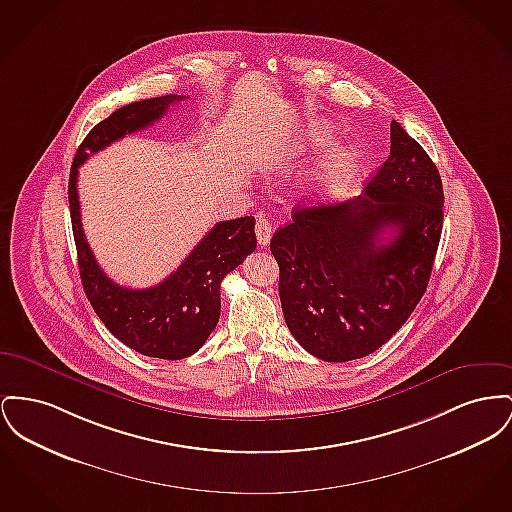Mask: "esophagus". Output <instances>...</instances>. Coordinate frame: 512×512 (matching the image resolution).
Returning <instances> with one entry per match:
<instances>
[{"label":"esophagus","mask_w":512,"mask_h":512,"mask_svg":"<svg viewBox=\"0 0 512 512\" xmlns=\"http://www.w3.org/2000/svg\"><path fill=\"white\" fill-rule=\"evenodd\" d=\"M255 236H257V243L261 247L269 245L272 238V224L267 216H259L255 222Z\"/></svg>","instance_id":"1"}]
</instances>
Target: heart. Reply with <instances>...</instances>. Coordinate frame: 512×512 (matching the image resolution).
<instances>
[{"mask_svg":"<svg viewBox=\"0 0 512 512\" xmlns=\"http://www.w3.org/2000/svg\"><path fill=\"white\" fill-rule=\"evenodd\" d=\"M332 135H334V131H332L331 125L313 123L305 133V145L327 143ZM354 164H356V152L352 151L350 147H346V145H338L319 164V168L315 172V180L319 181L321 185L342 180L354 168Z\"/></svg>","mask_w":512,"mask_h":512,"instance_id":"1","label":"heart"}]
</instances>
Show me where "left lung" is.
<instances>
[{
  "label": "left lung",
  "mask_w": 512,
  "mask_h": 512,
  "mask_svg": "<svg viewBox=\"0 0 512 512\" xmlns=\"http://www.w3.org/2000/svg\"><path fill=\"white\" fill-rule=\"evenodd\" d=\"M443 203L437 166L392 121L391 154L363 195L292 211L271 251L286 325L309 354L360 360L408 321L433 269Z\"/></svg>",
  "instance_id": "8db88e82"
}]
</instances>
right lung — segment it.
Returning a JSON list of instances; mask_svg holds the SVG:
<instances>
[{
    "label": "right lung",
    "mask_w": 512,
    "mask_h": 512,
    "mask_svg": "<svg viewBox=\"0 0 512 512\" xmlns=\"http://www.w3.org/2000/svg\"><path fill=\"white\" fill-rule=\"evenodd\" d=\"M183 98L166 94L133 102L94 125L73 158L67 191L81 282L92 309L125 346L160 360H183L207 342L220 317V282L257 247L255 218L218 222L164 282L131 290L112 282L92 255L81 224L77 176L91 154L149 127Z\"/></svg>",
    "instance_id": "obj_1"
}]
</instances>
